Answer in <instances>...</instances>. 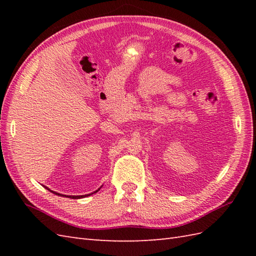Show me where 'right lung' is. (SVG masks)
I'll return each instance as SVG.
<instances>
[{
    "label": "right lung",
    "instance_id": "1",
    "mask_svg": "<svg viewBox=\"0 0 256 256\" xmlns=\"http://www.w3.org/2000/svg\"><path fill=\"white\" fill-rule=\"evenodd\" d=\"M45 187V186H44ZM47 190H50V192H52V194H57V196H62V197H64H64H69V198H72V199H79V198H84V197H86V196H90V194H94V192H99V190H100V188L99 189H98V190H96V192H92V194H82V196H66V194H58V192H52V190H50V188H48V187H45Z\"/></svg>",
    "mask_w": 256,
    "mask_h": 256
}]
</instances>
